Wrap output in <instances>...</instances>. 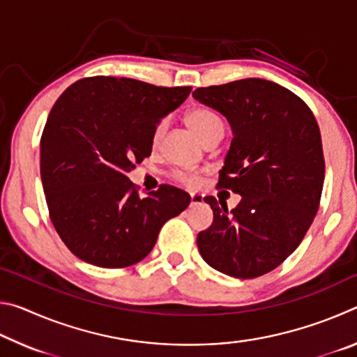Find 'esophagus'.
Masks as SVG:
<instances>
[{
	"label": "esophagus",
	"instance_id": "obj_1",
	"mask_svg": "<svg viewBox=\"0 0 357 357\" xmlns=\"http://www.w3.org/2000/svg\"><path fill=\"white\" fill-rule=\"evenodd\" d=\"M203 202V197L198 195V193H192L190 195V206H195V204H200Z\"/></svg>",
	"mask_w": 357,
	"mask_h": 357
}]
</instances>
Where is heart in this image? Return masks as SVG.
Segmentation results:
<instances>
[{"instance_id":"b5f03b06","label":"heart","mask_w":357,"mask_h":357,"mask_svg":"<svg viewBox=\"0 0 357 357\" xmlns=\"http://www.w3.org/2000/svg\"><path fill=\"white\" fill-rule=\"evenodd\" d=\"M185 123L204 143L214 140V138H222L223 134H225V123H223L222 116L215 110H213V108L206 105L192 107L190 110L185 113ZM164 132L165 121H159V123L154 126L153 135H151V142H153L154 146L160 142ZM172 176L176 179L178 183L187 187H197L198 183H200V174L197 172L187 170V168H174Z\"/></svg>"}]
</instances>
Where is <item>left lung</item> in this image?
<instances>
[{
  "label": "left lung",
  "mask_w": 357,
  "mask_h": 357,
  "mask_svg": "<svg viewBox=\"0 0 357 357\" xmlns=\"http://www.w3.org/2000/svg\"><path fill=\"white\" fill-rule=\"evenodd\" d=\"M193 98L231 124L217 187L241 195L231 211L204 197L214 220L198 233V250L220 273L255 279L298 249L318 213L324 183L318 123L299 96L263 78L197 88Z\"/></svg>",
  "instance_id": "obj_1"
}]
</instances>
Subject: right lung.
Listing matches in <instances>:
<instances>
[{
    "mask_svg": "<svg viewBox=\"0 0 357 357\" xmlns=\"http://www.w3.org/2000/svg\"><path fill=\"white\" fill-rule=\"evenodd\" d=\"M190 91L98 75L59 96L42 132L40 178L53 227L77 258L110 269L142 261L162 225L189 206V193L168 184L140 198L128 173Z\"/></svg>",
    "mask_w": 357,
    "mask_h": 357,
    "instance_id": "right-lung-1",
    "label": "right lung"
}]
</instances>
